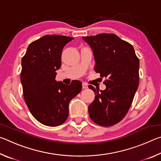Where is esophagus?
Returning <instances> with one entry per match:
<instances>
[{
    "instance_id": "34e87169",
    "label": "esophagus",
    "mask_w": 161,
    "mask_h": 161,
    "mask_svg": "<svg viewBox=\"0 0 161 161\" xmlns=\"http://www.w3.org/2000/svg\"><path fill=\"white\" fill-rule=\"evenodd\" d=\"M82 88L83 89L88 88V86H87V84L86 83H82Z\"/></svg>"
}]
</instances>
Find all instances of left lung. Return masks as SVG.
I'll return each instance as SVG.
<instances>
[{
    "label": "left lung",
    "mask_w": 161,
    "mask_h": 161,
    "mask_svg": "<svg viewBox=\"0 0 161 161\" xmlns=\"http://www.w3.org/2000/svg\"><path fill=\"white\" fill-rule=\"evenodd\" d=\"M82 38L94 53V71L106 78L104 90L89 86L96 95L89 115L99 126H113L124 118L132 103L139 84V59L133 46L115 34Z\"/></svg>",
    "instance_id": "8db88e82"
}]
</instances>
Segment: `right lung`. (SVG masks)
<instances>
[{"label":"right lung","instance_id":"add662e5","mask_svg":"<svg viewBox=\"0 0 161 161\" xmlns=\"http://www.w3.org/2000/svg\"><path fill=\"white\" fill-rule=\"evenodd\" d=\"M74 38L47 35L29 45L22 58L20 81L24 99L32 115L48 126H59L69 115V103L81 90V83L70 85L55 81L62 49Z\"/></svg>","mask_w":161,"mask_h":161}]
</instances>
